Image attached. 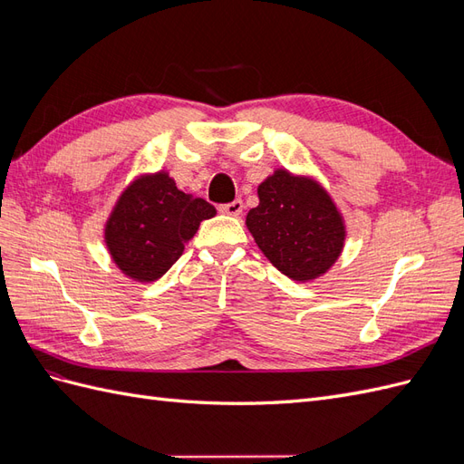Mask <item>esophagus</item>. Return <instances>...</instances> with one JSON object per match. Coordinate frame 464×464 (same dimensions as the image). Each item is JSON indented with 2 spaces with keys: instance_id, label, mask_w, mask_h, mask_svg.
Wrapping results in <instances>:
<instances>
[{
  "instance_id": "34e87169",
  "label": "esophagus",
  "mask_w": 464,
  "mask_h": 464,
  "mask_svg": "<svg viewBox=\"0 0 464 464\" xmlns=\"http://www.w3.org/2000/svg\"><path fill=\"white\" fill-rule=\"evenodd\" d=\"M242 208H244L242 199H234L232 203H224V205H220V207H218L220 213H224V215H230V217L242 215Z\"/></svg>"
}]
</instances>
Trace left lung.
Wrapping results in <instances>:
<instances>
[{
  "mask_svg": "<svg viewBox=\"0 0 464 464\" xmlns=\"http://www.w3.org/2000/svg\"><path fill=\"white\" fill-rule=\"evenodd\" d=\"M246 224L256 244L292 280L321 276L339 259L344 224L329 193L314 179L276 170L257 189Z\"/></svg>",
  "mask_w": 464,
  "mask_h": 464,
  "instance_id": "8db88e82",
  "label": "left lung"
}]
</instances>
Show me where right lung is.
I'll return each instance as SVG.
<instances>
[{
    "label": "right lung",
    "instance_id": "obj_1",
    "mask_svg": "<svg viewBox=\"0 0 464 464\" xmlns=\"http://www.w3.org/2000/svg\"><path fill=\"white\" fill-rule=\"evenodd\" d=\"M215 207L179 191L166 172L137 178L106 222V246L120 269L139 283L160 278Z\"/></svg>",
    "mask_w": 464,
    "mask_h": 464
}]
</instances>
